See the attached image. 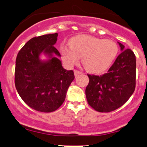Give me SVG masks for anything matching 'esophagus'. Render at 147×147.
Listing matches in <instances>:
<instances>
[{
    "label": "esophagus",
    "mask_w": 147,
    "mask_h": 147,
    "mask_svg": "<svg viewBox=\"0 0 147 147\" xmlns=\"http://www.w3.org/2000/svg\"><path fill=\"white\" fill-rule=\"evenodd\" d=\"M74 73H75V77H78V76H79V75H81V74H82V72H80V71H79V70H75V71H74Z\"/></svg>",
    "instance_id": "obj_1"
}]
</instances>
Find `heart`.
<instances>
[{"mask_svg": "<svg viewBox=\"0 0 147 147\" xmlns=\"http://www.w3.org/2000/svg\"><path fill=\"white\" fill-rule=\"evenodd\" d=\"M60 53L64 63L69 67L82 63L88 72L101 73L112 65L118 52L116 43L90 35H78L70 40V45L61 44Z\"/></svg>", "mask_w": 147, "mask_h": 147, "instance_id": "obj_1", "label": "heart"}]
</instances>
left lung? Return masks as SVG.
Wrapping results in <instances>:
<instances>
[{
	"label": "left lung",
	"mask_w": 147,
	"mask_h": 147,
	"mask_svg": "<svg viewBox=\"0 0 147 147\" xmlns=\"http://www.w3.org/2000/svg\"><path fill=\"white\" fill-rule=\"evenodd\" d=\"M122 52L109 68L101 76L88 75L89 83L86 88L88 104L95 111L109 113L127 102L135 90L136 59L131 49L118 42Z\"/></svg>",
	"instance_id": "left-lung-1"
}]
</instances>
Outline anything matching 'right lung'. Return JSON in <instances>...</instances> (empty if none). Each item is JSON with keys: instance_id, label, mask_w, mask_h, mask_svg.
Here are the masks:
<instances>
[{"instance_id": "add662e5", "label": "right lung", "mask_w": 147, "mask_h": 147, "mask_svg": "<svg viewBox=\"0 0 147 147\" xmlns=\"http://www.w3.org/2000/svg\"><path fill=\"white\" fill-rule=\"evenodd\" d=\"M58 34L34 37L18 53L15 68V86L18 95L32 109L43 113L56 111L61 106L74 72L62 66L60 53L54 46ZM48 57L41 60L40 55Z\"/></svg>"}]
</instances>
